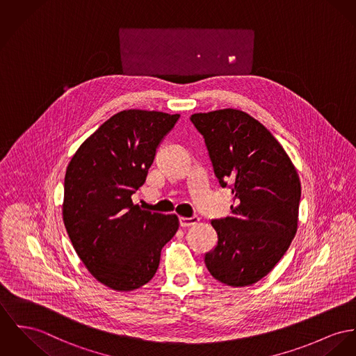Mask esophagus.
Segmentation results:
<instances>
[{"label":"esophagus","mask_w":356,"mask_h":356,"mask_svg":"<svg viewBox=\"0 0 356 356\" xmlns=\"http://www.w3.org/2000/svg\"><path fill=\"white\" fill-rule=\"evenodd\" d=\"M197 222H199V218H197V217H191V218L180 217V218H179V223H180V226H181V227H190V226L196 225Z\"/></svg>","instance_id":"obj_1"}]
</instances>
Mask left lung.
Returning a JSON list of instances; mask_svg holds the SVG:
<instances>
[{
  "label": "left lung",
  "mask_w": 356,
  "mask_h": 356,
  "mask_svg": "<svg viewBox=\"0 0 356 356\" xmlns=\"http://www.w3.org/2000/svg\"><path fill=\"white\" fill-rule=\"evenodd\" d=\"M220 187H230V216L213 219L218 244L204 263L217 280L245 287L268 274L298 227L301 181L274 136L246 112L193 113Z\"/></svg>",
  "instance_id": "1"
}]
</instances>
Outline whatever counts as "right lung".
<instances>
[{"label": "right lung", "mask_w": 356, "mask_h": 356, "mask_svg": "<svg viewBox=\"0 0 356 356\" xmlns=\"http://www.w3.org/2000/svg\"><path fill=\"white\" fill-rule=\"evenodd\" d=\"M179 118L120 111L82 142L67 165L66 232L88 271L112 290L131 291L152 280L163 246L179 229L177 216L150 213L131 200Z\"/></svg>", "instance_id": "add662e5"}]
</instances>
